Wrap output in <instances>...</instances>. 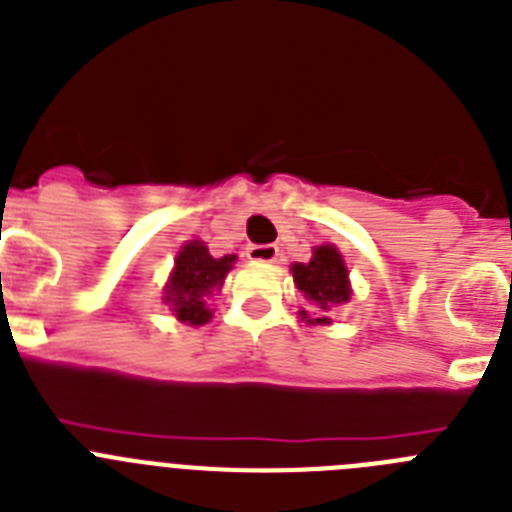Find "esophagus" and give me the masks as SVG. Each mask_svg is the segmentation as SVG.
<instances>
[{
  "label": "esophagus",
  "instance_id": "34e87169",
  "mask_svg": "<svg viewBox=\"0 0 512 512\" xmlns=\"http://www.w3.org/2000/svg\"><path fill=\"white\" fill-rule=\"evenodd\" d=\"M279 248L274 243H264V246H248V259L251 261H261V264H271V261H277Z\"/></svg>",
  "mask_w": 512,
  "mask_h": 512
}]
</instances>
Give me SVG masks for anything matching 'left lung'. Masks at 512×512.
Wrapping results in <instances>:
<instances>
[{
  "mask_svg": "<svg viewBox=\"0 0 512 512\" xmlns=\"http://www.w3.org/2000/svg\"><path fill=\"white\" fill-rule=\"evenodd\" d=\"M292 277H295V287L312 307V315L300 310V318L310 325H328L330 310L351 300L348 269L338 248L330 243L315 248L307 264H292Z\"/></svg>",
  "mask_w": 512,
  "mask_h": 512,
  "instance_id": "8db88e82",
  "label": "left lung"
}]
</instances>
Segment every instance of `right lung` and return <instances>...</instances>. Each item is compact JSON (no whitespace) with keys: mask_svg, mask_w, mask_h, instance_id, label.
Segmentation results:
<instances>
[{"mask_svg":"<svg viewBox=\"0 0 512 512\" xmlns=\"http://www.w3.org/2000/svg\"><path fill=\"white\" fill-rule=\"evenodd\" d=\"M233 264L235 253L215 259L202 241L184 243L182 251L176 253L174 271L164 289V302L171 305L176 320L187 325L210 323L212 310L207 307V297L223 287Z\"/></svg>","mask_w":512,"mask_h":512,"instance_id":"1","label":"right lung"}]
</instances>
